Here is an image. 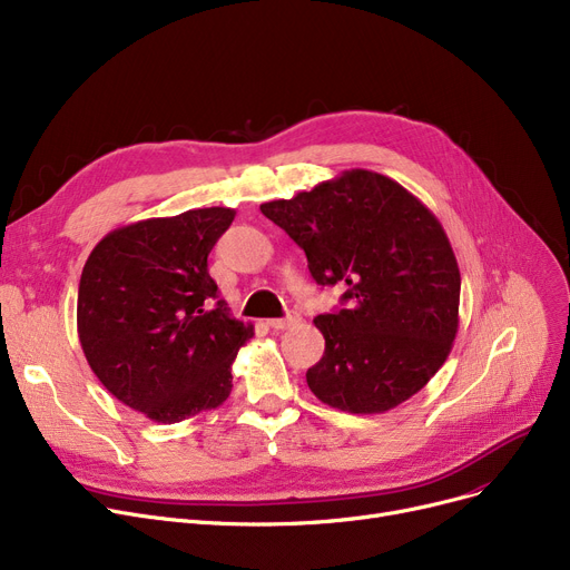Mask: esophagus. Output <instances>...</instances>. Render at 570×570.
I'll use <instances>...</instances> for the list:
<instances>
[{"label": "esophagus", "mask_w": 570, "mask_h": 570, "mask_svg": "<svg viewBox=\"0 0 570 570\" xmlns=\"http://www.w3.org/2000/svg\"><path fill=\"white\" fill-rule=\"evenodd\" d=\"M301 321V316L295 314V312H288L284 318H269L267 321V326L272 328V331H286L288 326H293V324H298Z\"/></svg>", "instance_id": "obj_1"}]
</instances>
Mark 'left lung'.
Returning a JSON list of instances; mask_svg holds the SVG:
<instances>
[{
  "instance_id": "8db88e82",
  "label": "left lung",
  "mask_w": 570,
  "mask_h": 570,
  "mask_svg": "<svg viewBox=\"0 0 570 570\" xmlns=\"http://www.w3.org/2000/svg\"><path fill=\"white\" fill-rule=\"evenodd\" d=\"M261 212L305 252L318 286L346 284L350 307L314 318L326 340L307 370L316 399L382 414L422 391L459 331L461 275L435 214L370 169H346Z\"/></svg>"
}]
</instances>
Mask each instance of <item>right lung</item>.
I'll list each match as a JSON object with an SVG mask.
<instances>
[{
  "label": "right lung",
  "instance_id": "right-lung-1",
  "mask_svg": "<svg viewBox=\"0 0 570 570\" xmlns=\"http://www.w3.org/2000/svg\"><path fill=\"white\" fill-rule=\"evenodd\" d=\"M235 209L205 207L111 230L90 252L77 326L88 365L116 399L158 424L214 410L254 326L230 316L207 256Z\"/></svg>",
  "mask_w": 570,
  "mask_h": 570
}]
</instances>
